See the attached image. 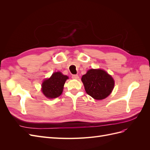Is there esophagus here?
I'll return each mask as SVG.
<instances>
[{
  "instance_id": "34e87169",
  "label": "esophagus",
  "mask_w": 150,
  "mask_h": 150,
  "mask_svg": "<svg viewBox=\"0 0 150 150\" xmlns=\"http://www.w3.org/2000/svg\"><path fill=\"white\" fill-rule=\"evenodd\" d=\"M72 78L74 79H79V76L78 74L72 75Z\"/></svg>"
}]
</instances>
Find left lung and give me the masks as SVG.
<instances>
[{"instance_id": "1", "label": "left lung", "mask_w": 150, "mask_h": 150, "mask_svg": "<svg viewBox=\"0 0 150 150\" xmlns=\"http://www.w3.org/2000/svg\"><path fill=\"white\" fill-rule=\"evenodd\" d=\"M81 81L87 94L98 100L108 97L115 86L112 77L102 69H89L82 76Z\"/></svg>"}]
</instances>
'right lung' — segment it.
I'll list each match as a JSON object with an SVG mask.
<instances>
[{
	"label": "right lung",
	"instance_id": "right-lung-1",
	"mask_svg": "<svg viewBox=\"0 0 150 150\" xmlns=\"http://www.w3.org/2000/svg\"><path fill=\"white\" fill-rule=\"evenodd\" d=\"M67 76L63 75L61 72H54L49 79L44 81L42 84V91L45 96L53 99L59 96L62 94Z\"/></svg>",
	"mask_w": 150,
	"mask_h": 150
}]
</instances>
